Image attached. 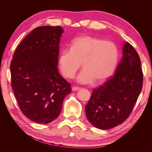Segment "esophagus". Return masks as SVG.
<instances>
[{
	"label": "esophagus",
	"mask_w": 152,
	"mask_h": 152,
	"mask_svg": "<svg viewBox=\"0 0 152 152\" xmlns=\"http://www.w3.org/2000/svg\"><path fill=\"white\" fill-rule=\"evenodd\" d=\"M80 88H78V87H72V90L73 91H78V90H80Z\"/></svg>",
	"instance_id": "obj_1"
}]
</instances>
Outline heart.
<instances>
[{
  "label": "heart",
  "instance_id": "b5f03b06",
  "mask_svg": "<svg viewBox=\"0 0 152 152\" xmlns=\"http://www.w3.org/2000/svg\"><path fill=\"white\" fill-rule=\"evenodd\" d=\"M118 49L111 41L91 36L74 38L70 50L64 49L58 58L61 73L69 78L75 76L80 66H84L77 82L82 84L103 82L112 75L118 64Z\"/></svg>",
  "mask_w": 152,
  "mask_h": 152
}]
</instances>
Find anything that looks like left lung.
I'll list each match as a JSON object with an SVG mask.
<instances>
[{"mask_svg": "<svg viewBox=\"0 0 152 152\" xmlns=\"http://www.w3.org/2000/svg\"><path fill=\"white\" fill-rule=\"evenodd\" d=\"M143 85L141 62L137 51L125 42L115 75L93 91L85 110L89 121L99 129L121 124L133 110Z\"/></svg>", "mask_w": 152, "mask_h": 152, "instance_id": "8db88e82", "label": "left lung"}]
</instances>
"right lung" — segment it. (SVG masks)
I'll use <instances>...</instances> for the list:
<instances>
[{
    "mask_svg": "<svg viewBox=\"0 0 152 152\" xmlns=\"http://www.w3.org/2000/svg\"><path fill=\"white\" fill-rule=\"evenodd\" d=\"M60 26L35 28L16 49L12 88L21 110L32 121L49 124L60 114L71 85L58 72Z\"/></svg>",
    "mask_w": 152,
    "mask_h": 152,
    "instance_id": "obj_1",
    "label": "right lung"
}]
</instances>
